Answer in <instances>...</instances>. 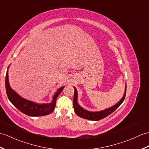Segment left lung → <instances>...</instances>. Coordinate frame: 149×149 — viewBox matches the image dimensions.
<instances>
[{
    "label": "left lung",
    "mask_w": 149,
    "mask_h": 149,
    "mask_svg": "<svg viewBox=\"0 0 149 149\" xmlns=\"http://www.w3.org/2000/svg\"><path fill=\"white\" fill-rule=\"evenodd\" d=\"M74 88V111L75 113L77 114L78 116L82 118H84L86 119L91 120H101L105 117L109 116L110 114H111L113 112L118 108V107L122 104V103L124 100L126 96V85L125 87V91H124V95L123 98L120 100V101L117 103L116 104L113 105L111 107L105 109L103 110H101V111H97V112H91L89 111V110H86L83 109L82 107L79 105V104L77 102V98H78V93L77 89L75 87Z\"/></svg>",
    "instance_id": "8db88e82"
}]
</instances>
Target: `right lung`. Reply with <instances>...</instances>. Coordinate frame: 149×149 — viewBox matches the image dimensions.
Masks as SVG:
<instances>
[{"instance_id":"obj_1","label":"right lung","mask_w":149,"mask_h":149,"mask_svg":"<svg viewBox=\"0 0 149 149\" xmlns=\"http://www.w3.org/2000/svg\"><path fill=\"white\" fill-rule=\"evenodd\" d=\"M10 66V65H9ZM6 76V90L7 95L12 104L19 111L29 116H43L51 113L56 106V99L65 86L59 88L53 96V100L49 103H37L22 98L11 88L9 82L8 68Z\"/></svg>"}]
</instances>
